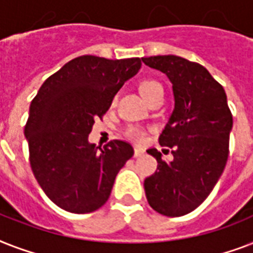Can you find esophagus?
Returning a JSON list of instances; mask_svg holds the SVG:
<instances>
[{
  "mask_svg": "<svg viewBox=\"0 0 253 253\" xmlns=\"http://www.w3.org/2000/svg\"><path fill=\"white\" fill-rule=\"evenodd\" d=\"M143 154H144V150H142V148H138V147H135V148H134V156H135V158H139V156H142Z\"/></svg>",
  "mask_w": 253,
  "mask_h": 253,
  "instance_id": "1",
  "label": "esophagus"
}]
</instances>
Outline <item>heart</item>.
I'll list each match as a JSON object with an SVG mask.
<instances>
[{
    "label": "heart",
    "instance_id": "1",
    "mask_svg": "<svg viewBox=\"0 0 253 253\" xmlns=\"http://www.w3.org/2000/svg\"><path fill=\"white\" fill-rule=\"evenodd\" d=\"M159 86H162V85L159 84L158 81L147 79V80H143L142 83H140V85H139V90H140L142 95L144 97V99H146L147 95ZM126 136L128 139H131V140H135V142H143L144 138H146V132H144V130L140 128V127L130 126L126 130Z\"/></svg>",
    "mask_w": 253,
    "mask_h": 253
}]
</instances>
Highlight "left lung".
Masks as SVG:
<instances>
[{
  "label": "left lung",
  "instance_id": "obj_1",
  "mask_svg": "<svg viewBox=\"0 0 253 253\" xmlns=\"http://www.w3.org/2000/svg\"><path fill=\"white\" fill-rule=\"evenodd\" d=\"M172 83L174 109L159 143L172 148L164 162L156 148L147 152L158 169L144 180L148 204L167 216L193 211L211 193L228 158L232 114L223 86L205 67L174 55L143 57Z\"/></svg>",
  "mask_w": 253,
  "mask_h": 253
}]
</instances>
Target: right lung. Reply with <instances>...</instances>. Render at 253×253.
Listing matches in <instances>:
<instances>
[{
  "label": "right lung",
  "mask_w": 253,
  "mask_h": 253,
  "mask_svg": "<svg viewBox=\"0 0 253 253\" xmlns=\"http://www.w3.org/2000/svg\"><path fill=\"white\" fill-rule=\"evenodd\" d=\"M140 67L139 57L109 60L84 55L49 76L31 101L25 126L30 166L59 208L85 214L109 200L115 177L134 150L123 140L95 147L87 136L94 119L102 118Z\"/></svg>",
  "instance_id": "1"
}]
</instances>
